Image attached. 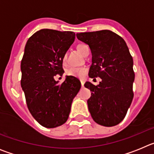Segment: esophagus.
Segmentation results:
<instances>
[{"label": "esophagus", "instance_id": "obj_1", "mask_svg": "<svg viewBox=\"0 0 154 154\" xmlns=\"http://www.w3.org/2000/svg\"><path fill=\"white\" fill-rule=\"evenodd\" d=\"M81 85L82 87H84V82L82 81V80H81Z\"/></svg>", "mask_w": 154, "mask_h": 154}]
</instances>
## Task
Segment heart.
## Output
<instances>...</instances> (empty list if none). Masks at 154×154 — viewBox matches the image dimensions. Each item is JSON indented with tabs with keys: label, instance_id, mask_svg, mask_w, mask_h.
Instances as JSON below:
<instances>
[{
	"label": "heart",
	"instance_id": "obj_1",
	"mask_svg": "<svg viewBox=\"0 0 154 154\" xmlns=\"http://www.w3.org/2000/svg\"><path fill=\"white\" fill-rule=\"evenodd\" d=\"M77 49L78 51L81 53L82 55H83L84 56L86 54L87 51L89 50V47L86 45L84 44H80L77 46ZM65 58H66V55H64L63 59L65 60ZM86 72V69L85 68H82V67H70L67 71L68 75L72 76H75V77H83L84 75Z\"/></svg>",
	"mask_w": 154,
	"mask_h": 154
}]
</instances>
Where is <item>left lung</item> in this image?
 I'll return each mask as SVG.
<instances>
[{
    "label": "left lung",
    "mask_w": 154,
    "mask_h": 154,
    "mask_svg": "<svg viewBox=\"0 0 154 154\" xmlns=\"http://www.w3.org/2000/svg\"><path fill=\"white\" fill-rule=\"evenodd\" d=\"M76 36L91 49L89 77L102 79L98 85L89 82L84 85L91 91L87 103L92 119L101 126L119 124L133 101L135 79L133 58L126 42L109 30L79 33Z\"/></svg>",
    "instance_id": "1"
}]
</instances>
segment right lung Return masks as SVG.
<instances>
[{
  "mask_svg": "<svg viewBox=\"0 0 154 154\" xmlns=\"http://www.w3.org/2000/svg\"><path fill=\"white\" fill-rule=\"evenodd\" d=\"M75 38L72 31L42 29L30 37L24 48L21 85L30 112L46 128L67 121L73 99L81 88L80 81L73 76H66L62 84L54 79L63 75V57Z\"/></svg>",
  "mask_w": 154,
  "mask_h": 154,
  "instance_id": "1",
  "label": "right lung"
}]
</instances>
